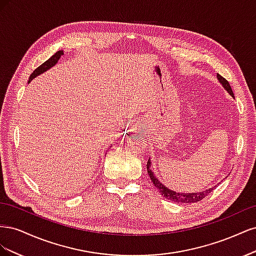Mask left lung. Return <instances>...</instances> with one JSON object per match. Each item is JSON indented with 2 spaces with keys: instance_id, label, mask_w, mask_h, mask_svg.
I'll use <instances>...</instances> for the list:
<instances>
[{
  "instance_id": "obj_1",
  "label": "left lung",
  "mask_w": 256,
  "mask_h": 256,
  "mask_svg": "<svg viewBox=\"0 0 256 256\" xmlns=\"http://www.w3.org/2000/svg\"><path fill=\"white\" fill-rule=\"evenodd\" d=\"M216 78H218L219 82L222 84L224 90H226L232 97H234V92H233V90H232L230 83L220 74H216ZM150 166H152V160L148 159L146 168H147V173H148V175L150 177V180L152 182L154 187L159 190L161 194L164 196L166 198L172 200V202H175V203H196V202H198V200H203L208 194V193H210L214 188V187H212V188L206 189L204 191L193 192V193H182V192L173 191L171 189H168V187H166V186L162 182H160L158 177L154 176L152 170L150 168Z\"/></svg>"
}]
</instances>
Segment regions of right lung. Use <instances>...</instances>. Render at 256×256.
I'll return each instance as SVG.
<instances>
[{"label": "right lung", "instance_id": "obj_1", "mask_svg": "<svg viewBox=\"0 0 256 256\" xmlns=\"http://www.w3.org/2000/svg\"><path fill=\"white\" fill-rule=\"evenodd\" d=\"M64 54V51L63 50H60V51H58L56 53H54L53 56L48 60H46L44 64H42L40 67L38 68H36L35 70L32 72V74H30V79H28V83L32 81L33 79H35L37 76H40V74H44V72H47V70H49L50 68H52L54 65H56L58 62L60 60V56H63Z\"/></svg>", "mask_w": 256, "mask_h": 256}]
</instances>
